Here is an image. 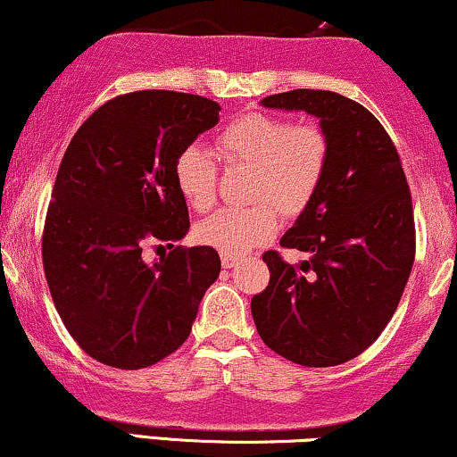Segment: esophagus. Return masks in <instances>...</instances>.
Wrapping results in <instances>:
<instances>
[{"instance_id":"esophagus-1","label":"esophagus","mask_w":457,"mask_h":457,"mask_svg":"<svg viewBox=\"0 0 457 457\" xmlns=\"http://www.w3.org/2000/svg\"><path fill=\"white\" fill-rule=\"evenodd\" d=\"M240 263V257L228 255V253H221V265L223 268H236Z\"/></svg>"}]
</instances>
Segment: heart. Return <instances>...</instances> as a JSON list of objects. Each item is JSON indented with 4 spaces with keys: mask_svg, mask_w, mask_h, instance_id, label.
Instances as JSON below:
<instances>
[{
    "mask_svg": "<svg viewBox=\"0 0 457 457\" xmlns=\"http://www.w3.org/2000/svg\"><path fill=\"white\" fill-rule=\"evenodd\" d=\"M217 149L228 164L255 169L251 209H223L195 229L202 245L228 255H245L278 232L280 212L299 215L320 187L328 164V137L316 124H293L270 113H246L217 137ZM179 192L195 211H209L217 200V166L200 145L177 155ZM265 199V203L261 200Z\"/></svg>",
    "mask_w": 457,
    "mask_h": 457,
    "instance_id": "b5f03b06",
    "label": "heart"
}]
</instances>
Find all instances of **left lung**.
I'll list each match as a JSON object with an SVG mask.
<instances>
[{
	"instance_id": "obj_1",
	"label": "left lung",
	"mask_w": 457,
	"mask_h": 457,
	"mask_svg": "<svg viewBox=\"0 0 457 457\" xmlns=\"http://www.w3.org/2000/svg\"><path fill=\"white\" fill-rule=\"evenodd\" d=\"M263 107L308 112L328 137L320 187L280 246L263 253L270 285L251 312L263 344L303 367H335L365 352L395 314L411 274L415 223L401 158L379 120L331 90L265 96Z\"/></svg>"
}]
</instances>
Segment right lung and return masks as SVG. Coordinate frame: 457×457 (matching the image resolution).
<instances>
[{"instance_id":"obj_1","label":"right lung","mask_w":457,"mask_h":457,"mask_svg":"<svg viewBox=\"0 0 457 457\" xmlns=\"http://www.w3.org/2000/svg\"><path fill=\"white\" fill-rule=\"evenodd\" d=\"M219 103L172 90L107 101L75 132L59 166L42 236L50 295L86 354L143 369L189 337L221 259L172 246L189 229L177 155L219 122ZM173 248L160 262L147 245Z\"/></svg>"}]
</instances>
